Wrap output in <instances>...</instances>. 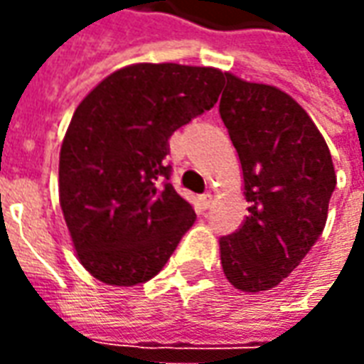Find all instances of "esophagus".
<instances>
[{
    "instance_id": "34e87169",
    "label": "esophagus",
    "mask_w": 364,
    "mask_h": 364,
    "mask_svg": "<svg viewBox=\"0 0 364 364\" xmlns=\"http://www.w3.org/2000/svg\"><path fill=\"white\" fill-rule=\"evenodd\" d=\"M198 203H200V208H203V210H208V208L213 206V195H210V193H205V195H200Z\"/></svg>"
}]
</instances>
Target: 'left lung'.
<instances>
[{
    "instance_id": "1",
    "label": "left lung",
    "mask_w": 364,
    "mask_h": 364,
    "mask_svg": "<svg viewBox=\"0 0 364 364\" xmlns=\"http://www.w3.org/2000/svg\"><path fill=\"white\" fill-rule=\"evenodd\" d=\"M220 117L244 171L242 228L220 237L224 274L236 289L277 287L320 240L336 171L308 112L273 85L226 74Z\"/></svg>"
}]
</instances>
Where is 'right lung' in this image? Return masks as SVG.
I'll use <instances>...</instances> for the list:
<instances>
[{
  "instance_id": "add662e5",
  "label": "right lung",
  "mask_w": 364,
  "mask_h": 364,
  "mask_svg": "<svg viewBox=\"0 0 364 364\" xmlns=\"http://www.w3.org/2000/svg\"><path fill=\"white\" fill-rule=\"evenodd\" d=\"M224 83L214 68H122L75 109L60 150V206L82 265L95 279L150 281L197 220L169 183V138L210 111Z\"/></svg>"
}]
</instances>
